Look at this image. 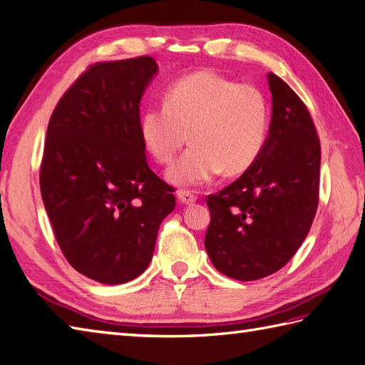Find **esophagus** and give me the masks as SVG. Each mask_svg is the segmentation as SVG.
<instances>
[{"instance_id":"1","label":"esophagus","mask_w":365,"mask_h":365,"mask_svg":"<svg viewBox=\"0 0 365 365\" xmlns=\"http://www.w3.org/2000/svg\"><path fill=\"white\" fill-rule=\"evenodd\" d=\"M177 199L180 200L182 204H192V202H196V196L192 195L191 191H187V190H178V191H177Z\"/></svg>"}]
</instances>
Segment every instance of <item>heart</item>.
Masks as SVG:
<instances>
[{"mask_svg":"<svg viewBox=\"0 0 365 365\" xmlns=\"http://www.w3.org/2000/svg\"><path fill=\"white\" fill-rule=\"evenodd\" d=\"M268 125V100L257 86L199 71L170 84L163 105L145 108L138 127L145 150L161 165L174 160L190 135L192 145L166 175L177 187L191 188L221 170L250 169L265 147Z\"/></svg>","mask_w":365,"mask_h":365,"instance_id":"1","label":"heart"}]
</instances>
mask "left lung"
<instances>
[{
	"label": "left lung",
	"instance_id": "1",
	"mask_svg": "<svg viewBox=\"0 0 365 365\" xmlns=\"http://www.w3.org/2000/svg\"><path fill=\"white\" fill-rule=\"evenodd\" d=\"M269 135L259 158L229 187L207 197L205 250L215 268L237 281L276 273L304 242L319 207L320 139L294 91L268 73Z\"/></svg>",
	"mask_w": 365,
	"mask_h": 365
}]
</instances>
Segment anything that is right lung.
<instances>
[{"instance_id": "right-lung-1", "label": "right lung", "mask_w": 365, "mask_h": 365, "mask_svg": "<svg viewBox=\"0 0 365 365\" xmlns=\"http://www.w3.org/2000/svg\"><path fill=\"white\" fill-rule=\"evenodd\" d=\"M150 56L91 64L50 118L41 192L54 238L78 273L123 284L149 267L173 187L147 165L139 102L157 73Z\"/></svg>"}]
</instances>
